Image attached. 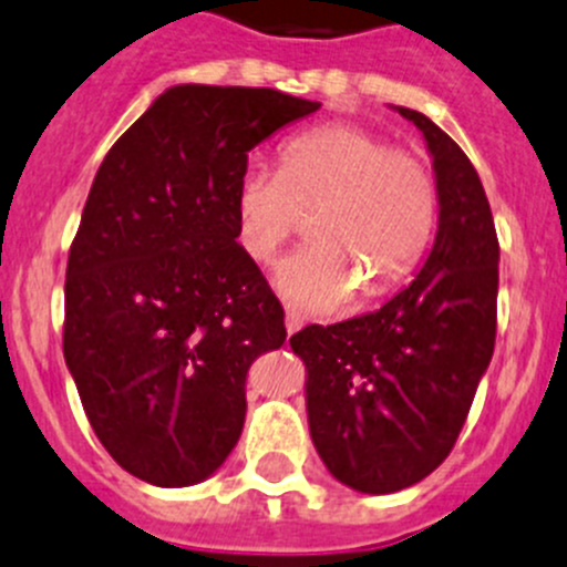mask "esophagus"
Segmentation results:
<instances>
[{"label":"esophagus","instance_id":"1","mask_svg":"<svg viewBox=\"0 0 567 567\" xmlns=\"http://www.w3.org/2000/svg\"><path fill=\"white\" fill-rule=\"evenodd\" d=\"M285 330H288V336L299 332L301 330V316H296V313L285 316Z\"/></svg>","mask_w":567,"mask_h":567}]
</instances>
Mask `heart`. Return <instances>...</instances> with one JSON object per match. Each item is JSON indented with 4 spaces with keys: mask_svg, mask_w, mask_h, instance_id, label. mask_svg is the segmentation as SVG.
I'll return each mask as SVG.
<instances>
[{
    "mask_svg": "<svg viewBox=\"0 0 567 567\" xmlns=\"http://www.w3.org/2000/svg\"><path fill=\"white\" fill-rule=\"evenodd\" d=\"M237 240L268 262L313 215V246L274 268L279 293L308 313H332L361 290L403 282L436 231V182L405 151H389L352 123L310 128L285 142L279 173L248 167L235 189Z\"/></svg>",
    "mask_w": 567,
    "mask_h": 567,
    "instance_id": "heart-1",
    "label": "heart"
}]
</instances>
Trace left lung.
I'll use <instances>...</instances> for the list:
<instances>
[{
  "label": "left lung",
  "mask_w": 567,
  "mask_h": 567,
  "mask_svg": "<svg viewBox=\"0 0 567 567\" xmlns=\"http://www.w3.org/2000/svg\"><path fill=\"white\" fill-rule=\"evenodd\" d=\"M439 224L416 279L383 308L290 338L305 363L310 439L332 478L389 495L431 475L456 444L495 349L498 235L481 178L425 114Z\"/></svg>",
  "instance_id": "8db88e82"
}]
</instances>
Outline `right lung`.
<instances>
[{
	"instance_id": "right-lung-1",
	"label": "right lung",
	"mask_w": 567,
	"mask_h": 567,
	"mask_svg": "<svg viewBox=\"0 0 567 567\" xmlns=\"http://www.w3.org/2000/svg\"><path fill=\"white\" fill-rule=\"evenodd\" d=\"M321 103L178 83L114 142L66 262L63 358L89 425L153 486L209 478L246 420L251 361L285 313L237 243L248 151Z\"/></svg>"
}]
</instances>
